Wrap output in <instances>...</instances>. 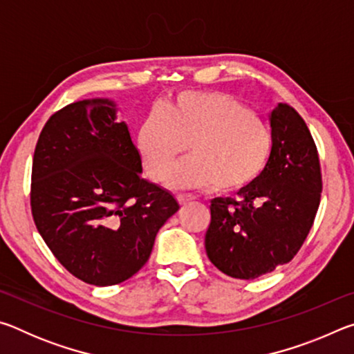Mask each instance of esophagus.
Returning a JSON list of instances; mask_svg holds the SVG:
<instances>
[{
	"label": "esophagus",
	"mask_w": 354,
	"mask_h": 354,
	"mask_svg": "<svg viewBox=\"0 0 354 354\" xmlns=\"http://www.w3.org/2000/svg\"><path fill=\"white\" fill-rule=\"evenodd\" d=\"M178 201H179V205L181 206H185V205H189V203H192V201H195L196 200V196H194V195H190V194H179L178 196Z\"/></svg>",
	"instance_id": "obj_1"
}]
</instances>
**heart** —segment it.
<instances>
[{"mask_svg":"<svg viewBox=\"0 0 354 354\" xmlns=\"http://www.w3.org/2000/svg\"><path fill=\"white\" fill-rule=\"evenodd\" d=\"M194 158L169 176L171 187H207L231 194L262 175L273 149V131L242 101L223 92H183L153 109L137 129L143 167L164 181L183 156Z\"/></svg>","mask_w":354,"mask_h":354,"instance_id":"b5f03b06","label":"heart"}]
</instances>
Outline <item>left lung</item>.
I'll list each match as a JSON object with an SVG mask.
<instances>
[{
	"instance_id": "1",
	"label": "left lung",
	"mask_w": 354,
	"mask_h": 354,
	"mask_svg": "<svg viewBox=\"0 0 354 354\" xmlns=\"http://www.w3.org/2000/svg\"><path fill=\"white\" fill-rule=\"evenodd\" d=\"M270 127L273 149L262 175L239 200L211 201L206 253L231 278L254 279L290 262L320 205L319 151L304 120L292 106L278 104Z\"/></svg>"
}]
</instances>
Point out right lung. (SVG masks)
Returning <instances> with one entry per match:
<instances>
[{
	"label": "right lung",
	"instance_id": "obj_1",
	"mask_svg": "<svg viewBox=\"0 0 354 354\" xmlns=\"http://www.w3.org/2000/svg\"><path fill=\"white\" fill-rule=\"evenodd\" d=\"M140 173V154L111 101L71 103L41 129L32 158V218L56 259L84 283L129 279L178 212L175 196Z\"/></svg>",
	"mask_w": 354,
	"mask_h": 354
}]
</instances>
